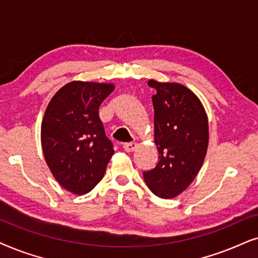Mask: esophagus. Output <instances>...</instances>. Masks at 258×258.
Instances as JSON below:
<instances>
[{
	"mask_svg": "<svg viewBox=\"0 0 258 258\" xmlns=\"http://www.w3.org/2000/svg\"><path fill=\"white\" fill-rule=\"evenodd\" d=\"M137 147H138V144L137 143H126L122 145V149L126 151V152H133L136 151Z\"/></svg>",
	"mask_w": 258,
	"mask_h": 258,
	"instance_id": "1",
	"label": "esophagus"
}]
</instances>
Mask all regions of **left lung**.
I'll list each match as a JSON object with an SVG mask.
<instances>
[{
    "instance_id": "left-lung-1",
    "label": "left lung",
    "mask_w": 258,
    "mask_h": 258,
    "mask_svg": "<svg viewBox=\"0 0 258 258\" xmlns=\"http://www.w3.org/2000/svg\"><path fill=\"white\" fill-rule=\"evenodd\" d=\"M157 93L154 143L159 157L153 170L144 172L150 190L160 198L177 197L197 176L209 144L208 115L194 92L177 82L149 80Z\"/></svg>"
}]
</instances>
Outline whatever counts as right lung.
Segmentation results:
<instances>
[{
    "mask_svg": "<svg viewBox=\"0 0 258 258\" xmlns=\"http://www.w3.org/2000/svg\"><path fill=\"white\" fill-rule=\"evenodd\" d=\"M113 89V84L72 81L55 93L44 112V159L57 183L72 194H88L114 153L99 118V107Z\"/></svg>",
    "mask_w": 258,
    "mask_h": 258,
    "instance_id": "1",
    "label": "right lung"
}]
</instances>
